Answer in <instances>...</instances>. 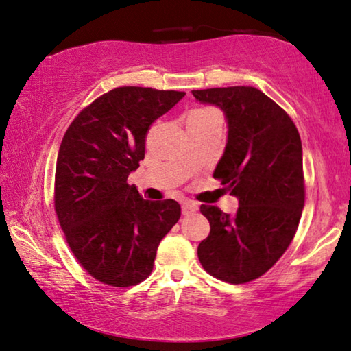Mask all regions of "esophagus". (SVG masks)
Here are the masks:
<instances>
[{"label": "esophagus", "mask_w": 351, "mask_h": 351, "mask_svg": "<svg viewBox=\"0 0 351 351\" xmlns=\"http://www.w3.org/2000/svg\"><path fill=\"white\" fill-rule=\"evenodd\" d=\"M199 210V207H197V204H194V202H188V201H185L182 204V213L183 215H194Z\"/></svg>", "instance_id": "1"}]
</instances>
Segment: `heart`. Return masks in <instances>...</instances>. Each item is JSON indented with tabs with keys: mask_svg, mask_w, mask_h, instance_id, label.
Returning a JSON list of instances; mask_svg holds the SVG:
<instances>
[{
	"mask_svg": "<svg viewBox=\"0 0 351 351\" xmlns=\"http://www.w3.org/2000/svg\"><path fill=\"white\" fill-rule=\"evenodd\" d=\"M207 111H210V110H194L190 112V114H199V112H207Z\"/></svg>",
	"mask_w": 351,
	"mask_h": 351,
	"instance_id": "obj_1",
	"label": "heart"
}]
</instances>
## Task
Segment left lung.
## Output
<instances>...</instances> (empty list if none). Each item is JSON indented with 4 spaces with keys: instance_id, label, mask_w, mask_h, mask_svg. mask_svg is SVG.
<instances>
[{
    "instance_id": "obj_1",
    "label": "left lung",
    "mask_w": 351,
    "mask_h": 351,
    "mask_svg": "<svg viewBox=\"0 0 351 351\" xmlns=\"http://www.w3.org/2000/svg\"><path fill=\"white\" fill-rule=\"evenodd\" d=\"M193 95L224 112L228 141L213 177L239 199L232 217L201 206L210 234L199 243L197 257L221 281L250 282L278 262L298 228L304 207L300 133L281 106L251 86Z\"/></svg>"
}]
</instances>
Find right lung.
<instances>
[{"label": "right lung", "instance_id": "right-lung-1", "mask_svg": "<svg viewBox=\"0 0 351 351\" xmlns=\"http://www.w3.org/2000/svg\"><path fill=\"white\" fill-rule=\"evenodd\" d=\"M183 95L112 89L84 108L64 134L55 210L70 250L97 281L114 287L144 281L161 239L180 218L176 201H145L127 179L144 160L150 125Z\"/></svg>", "mask_w": 351, "mask_h": 351}]
</instances>
